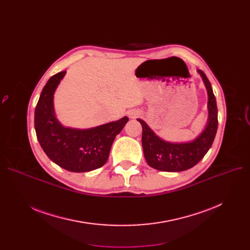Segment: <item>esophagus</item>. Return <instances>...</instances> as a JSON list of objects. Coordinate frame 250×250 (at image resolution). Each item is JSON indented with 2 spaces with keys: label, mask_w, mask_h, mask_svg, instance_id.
<instances>
[{
  "label": "esophagus",
  "mask_w": 250,
  "mask_h": 250,
  "mask_svg": "<svg viewBox=\"0 0 250 250\" xmlns=\"http://www.w3.org/2000/svg\"><path fill=\"white\" fill-rule=\"evenodd\" d=\"M140 114H141V112L138 110H133L132 112H129V116L132 118H137L138 116H140Z\"/></svg>",
  "instance_id": "34e87169"
}]
</instances>
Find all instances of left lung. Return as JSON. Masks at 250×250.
I'll list each match as a JSON object with an SVG mask.
<instances>
[{
	"label": "left lung",
	"instance_id": "obj_1",
	"mask_svg": "<svg viewBox=\"0 0 250 250\" xmlns=\"http://www.w3.org/2000/svg\"><path fill=\"white\" fill-rule=\"evenodd\" d=\"M208 91V124L203 133L188 143H169L155 135L148 125L138 118L143 127L142 145L147 163L167 172L185 171L198 164L211 148L218 128V108L211 83L205 73L198 71Z\"/></svg>",
	"mask_w": 250,
	"mask_h": 250
}]
</instances>
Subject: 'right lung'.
Returning a JSON list of instances; mask_svg holds the SVG:
<instances>
[{"mask_svg": "<svg viewBox=\"0 0 250 250\" xmlns=\"http://www.w3.org/2000/svg\"><path fill=\"white\" fill-rule=\"evenodd\" d=\"M65 71L50 77L36 104L34 126L37 140L48 158L72 172H87L106 163L116 135L128 122L126 116L88 129L62 126L54 108L55 91Z\"/></svg>", "mask_w": 250, "mask_h": 250, "instance_id": "obj_1", "label": "right lung"}]
</instances>
